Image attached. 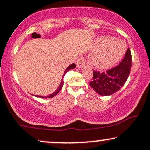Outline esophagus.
I'll use <instances>...</instances> for the list:
<instances>
[{"label": "esophagus", "instance_id": "1", "mask_svg": "<svg viewBox=\"0 0 150 150\" xmlns=\"http://www.w3.org/2000/svg\"><path fill=\"white\" fill-rule=\"evenodd\" d=\"M76 65L77 67H79V68H82V67H84V66L86 65V60H85L84 57H80L79 59L77 60Z\"/></svg>", "mask_w": 150, "mask_h": 150}]
</instances>
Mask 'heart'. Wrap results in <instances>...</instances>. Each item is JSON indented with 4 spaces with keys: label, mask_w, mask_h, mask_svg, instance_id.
Segmentation results:
<instances>
[{
    "label": "heart",
    "mask_w": 150,
    "mask_h": 150,
    "mask_svg": "<svg viewBox=\"0 0 150 150\" xmlns=\"http://www.w3.org/2000/svg\"><path fill=\"white\" fill-rule=\"evenodd\" d=\"M96 49L99 50L92 55L91 62L98 68L105 69L120 60L125 54L127 45L121 40L103 37L97 41Z\"/></svg>",
    "instance_id": "obj_1"
}]
</instances>
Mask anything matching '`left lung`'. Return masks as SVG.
<instances>
[{
	"label": "left lung",
	"instance_id": "obj_1",
	"mask_svg": "<svg viewBox=\"0 0 150 150\" xmlns=\"http://www.w3.org/2000/svg\"><path fill=\"white\" fill-rule=\"evenodd\" d=\"M132 67V54L128 48L124 59L118 65L106 72L93 70L92 81L90 86L100 96H110L117 92L128 78Z\"/></svg>",
	"mask_w": 150,
	"mask_h": 150
}]
</instances>
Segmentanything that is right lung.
<instances>
[{
	"label": "right lung",
	"instance_id": "obj_1",
	"mask_svg": "<svg viewBox=\"0 0 150 150\" xmlns=\"http://www.w3.org/2000/svg\"><path fill=\"white\" fill-rule=\"evenodd\" d=\"M75 64H74V63H72V64H71L68 67H67V69H66L65 71H64V74H65L66 72H67V71H69L70 70H71V69L75 68ZM64 75H63V77H64ZM63 83H64V82H63V79H62V81H61L60 85H59V87H58L57 89V91H55V92L52 93L51 95L47 96H37V97H39V98H50L54 97V96H56L57 94L58 93H59V91H60V90L62 89V86H63Z\"/></svg>",
	"mask_w": 150,
	"mask_h": 150
}]
</instances>
